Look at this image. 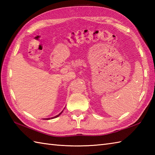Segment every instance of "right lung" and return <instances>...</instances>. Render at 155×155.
I'll use <instances>...</instances> for the list:
<instances>
[{"label":"right lung","instance_id":"1","mask_svg":"<svg viewBox=\"0 0 155 155\" xmlns=\"http://www.w3.org/2000/svg\"><path fill=\"white\" fill-rule=\"evenodd\" d=\"M62 113V111L61 112V113L60 114H58V115H57V116H55V117H51V118H47V120H49V119H52V118H57V117H58L59 116V115H60V114H61Z\"/></svg>","mask_w":155,"mask_h":155}]
</instances>
